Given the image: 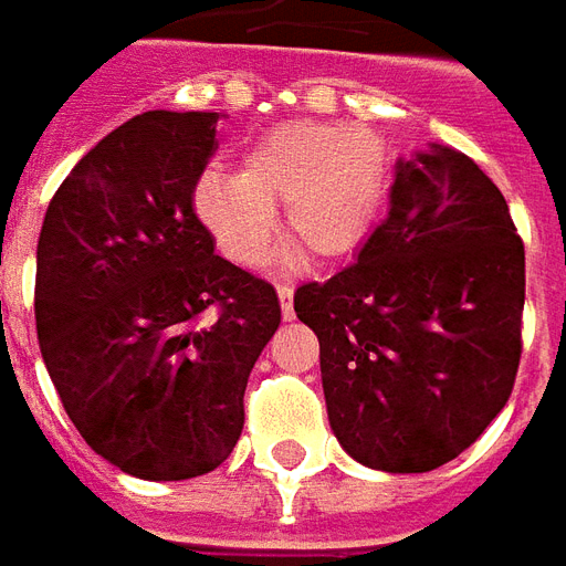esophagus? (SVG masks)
Returning <instances> with one entry per match:
<instances>
[{"label": "esophagus", "mask_w": 566, "mask_h": 566, "mask_svg": "<svg viewBox=\"0 0 566 566\" xmlns=\"http://www.w3.org/2000/svg\"><path fill=\"white\" fill-rule=\"evenodd\" d=\"M279 303H282V315L284 321L294 318V284H279Z\"/></svg>", "instance_id": "obj_1"}]
</instances>
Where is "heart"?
I'll list each match as a JSON object with an SVG mask.
<instances>
[{
  "mask_svg": "<svg viewBox=\"0 0 566 566\" xmlns=\"http://www.w3.org/2000/svg\"><path fill=\"white\" fill-rule=\"evenodd\" d=\"M381 133L345 120H282L242 150V172L211 169L193 187V209L223 254L260 266L284 230L308 260H343L367 239L385 190Z\"/></svg>",
  "mask_w": 566,
  "mask_h": 566,
  "instance_id": "b5f03b06",
  "label": "heart"
}]
</instances>
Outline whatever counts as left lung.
<instances>
[{
    "instance_id": "1",
    "label": "left lung",
    "mask_w": 566,
    "mask_h": 566,
    "mask_svg": "<svg viewBox=\"0 0 566 566\" xmlns=\"http://www.w3.org/2000/svg\"><path fill=\"white\" fill-rule=\"evenodd\" d=\"M522 308L510 206L442 145L397 160L388 214L357 258L294 294L318 336L331 430L381 473L437 470L482 437L515 385Z\"/></svg>"
}]
</instances>
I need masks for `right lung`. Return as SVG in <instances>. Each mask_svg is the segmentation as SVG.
<instances>
[{
    "instance_id": "1",
    "label": "right lung",
    "mask_w": 566,
    "mask_h": 566,
    "mask_svg": "<svg viewBox=\"0 0 566 566\" xmlns=\"http://www.w3.org/2000/svg\"><path fill=\"white\" fill-rule=\"evenodd\" d=\"M221 117L160 108L112 129L60 185L35 251V331L63 409L148 482L230 458L282 324L275 287L218 258L193 211Z\"/></svg>"
}]
</instances>
